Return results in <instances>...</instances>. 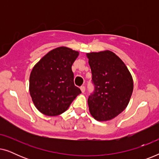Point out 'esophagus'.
Listing matches in <instances>:
<instances>
[{"mask_svg": "<svg viewBox=\"0 0 159 159\" xmlns=\"http://www.w3.org/2000/svg\"><path fill=\"white\" fill-rule=\"evenodd\" d=\"M80 90H81L82 93H84V91H85V87H84V86H81V87H80Z\"/></svg>", "mask_w": 159, "mask_h": 159, "instance_id": "esophagus-1", "label": "esophagus"}]
</instances>
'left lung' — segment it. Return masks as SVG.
<instances>
[{"mask_svg":"<svg viewBox=\"0 0 159 159\" xmlns=\"http://www.w3.org/2000/svg\"><path fill=\"white\" fill-rule=\"evenodd\" d=\"M95 84L89 96V111L99 121L111 120L127 108L133 91V80L125 63L114 52L86 53Z\"/></svg>","mask_w":159,"mask_h":159,"instance_id":"8db88e82","label":"left lung"}]
</instances>
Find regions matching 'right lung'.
Instances as JSON below:
<instances>
[{"label":"right lung","instance_id":"right-lung-1","mask_svg":"<svg viewBox=\"0 0 159 159\" xmlns=\"http://www.w3.org/2000/svg\"><path fill=\"white\" fill-rule=\"evenodd\" d=\"M80 53L61 46L49 51L34 65L29 90L34 106L49 116L63 114L81 93L74 84L71 66Z\"/></svg>","mask_w":159,"mask_h":159}]
</instances>
